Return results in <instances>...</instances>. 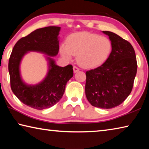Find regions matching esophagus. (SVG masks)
Listing matches in <instances>:
<instances>
[{
	"label": "esophagus",
	"instance_id": "esophagus-1",
	"mask_svg": "<svg viewBox=\"0 0 149 149\" xmlns=\"http://www.w3.org/2000/svg\"><path fill=\"white\" fill-rule=\"evenodd\" d=\"M74 73H76V72H77L78 71H79V69L77 67V66H74Z\"/></svg>",
	"mask_w": 149,
	"mask_h": 149
}]
</instances>
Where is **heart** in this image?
<instances>
[{
    "label": "heart",
    "mask_w": 149,
    "mask_h": 149,
    "mask_svg": "<svg viewBox=\"0 0 149 149\" xmlns=\"http://www.w3.org/2000/svg\"><path fill=\"white\" fill-rule=\"evenodd\" d=\"M112 51V42L107 37L89 32H79L68 37L66 44H62L60 52L63 58L72 60L77 55V63L86 68L102 64Z\"/></svg>",
    "instance_id": "b5f03b06"
}]
</instances>
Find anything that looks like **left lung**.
I'll list each match as a JSON object with an SVG mask.
<instances>
[{
	"label": "left lung",
	"instance_id": "obj_1",
	"mask_svg": "<svg viewBox=\"0 0 149 149\" xmlns=\"http://www.w3.org/2000/svg\"><path fill=\"white\" fill-rule=\"evenodd\" d=\"M109 37L112 51L104 63L86 72L85 95L92 106L104 109L118 107L132 92L137 64L132 45L117 34Z\"/></svg>",
	"mask_w": 149,
	"mask_h": 149
}]
</instances>
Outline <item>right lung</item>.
<instances>
[{
  "label": "right lung",
  "instance_id": "obj_1",
  "mask_svg": "<svg viewBox=\"0 0 149 149\" xmlns=\"http://www.w3.org/2000/svg\"><path fill=\"white\" fill-rule=\"evenodd\" d=\"M60 27L49 26L35 30L17 41L12 49L8 62V71L12 92L20 101L29 107L42 110L52 107L62 99L65 85L74 75L72 65L60 67L52 57L59 50ZM29 52L45 54L48 72L41 82L27 84L22 79L20 64Z\"/></svg>",
  "mask_w": 149,
  "mask_h": 149
}]
</instances>
